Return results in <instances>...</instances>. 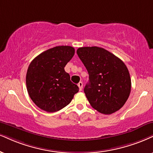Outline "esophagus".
Instances as JSON below:
<instances>
[{"instance_id": "obj_1", "label": "esophagus", "mask_w": 153, "mask_h": 153, "mask_svg": "<svg viewBox=\"0 0 153 153\" xmlns=\"http://www.w3.org/2000/svg\"><path fill=\"white\" fill-rule=\"evenodd\" d=\"M78 86H79V88L80 91H82V88H83V83H82V82H80L78 84Z\"/></svg>"}]
</instances>
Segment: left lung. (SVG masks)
<instances>
[{
	"mask_svg": "<svg viewBox=\"0 0 153 153\" xmlns=\"http://www.w3.org/2000/svg\"><path fill=\"white\" fill-rule=\"evenodd\" d=\"M76 53L88 73L84 91L91 106L105 115L121 108L131 89V76L123 62L99 47L80 48Z\"/></svg>",
	"mask_w": 153,
	"mask_h": 153,
	"instance_id": "left-lung-1",
	"label": "left lung"
}]
</instances>
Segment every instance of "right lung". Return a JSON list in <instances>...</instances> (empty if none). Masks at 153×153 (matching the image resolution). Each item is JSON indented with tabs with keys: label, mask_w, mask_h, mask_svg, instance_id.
<instances>
[{
	"label": "right lung",
	"mask_w": 153,
	"mask_h": 153,
	"mask_svg": "<svg viewBox=\"0 0 153 153\" xmlns=\"http://www.w3.org/2000/svg\"><path fill=\"white\" fill-rule=\"evenodd\" d=\"M74 52L71 46H56L39 54L30 64L27 90L32 101L42 110L50 113L61 110L79 91L65 71Z\"/></svg>",
	"instance_id": "1"
}]
</instances>
